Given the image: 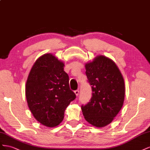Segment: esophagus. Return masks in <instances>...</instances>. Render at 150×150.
<instances>
[{"label": "esophagus", "instance_id": "34e87169", "mask_svg": "<svg viewBox=\"0 0 150 150\" xmlns=\"http://www.w3.org/2000/svg\"><path fill=\"white\" fill-rule=\"evenodd\" d=\"M75 93L76 94V96H78L79 94V90H76V91H75Z\"/></svg>", "mask_w": 150, "mask_h": 150}]
</instances>
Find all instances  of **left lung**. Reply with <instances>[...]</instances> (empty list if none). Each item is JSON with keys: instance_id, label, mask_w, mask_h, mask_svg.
Segmentation results:
<instances>
[{"instance_id": "left-lung-1", "label": "left lung", "mask_w": 150, "mask_h": 150, "mask_svg": "<svg viewBox=\"0 0 150 150\" xmlns=\"http://www.w3.org/2000/svg\"><path fill=\"white\" fill-rule=\"evenodd\" d=\"M85 69L92 93L90 102L81 108L85 120L94 126L102 127L112 122L122 108L125 82L115 63L104 56L87 63Z\"/></svg>"}]
</instances>
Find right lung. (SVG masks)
I'll list each match as a JSON object with an SVG mask.
<instances>
[{
    "mask_svg": "<svg viewBox=\"0 0 150 150\" xmlns=\"http://www.w3.org/2000/svg\"><path fill=\"white\" fill-rule=\"evenodd\" d=\"M64 63L51 54L38 58L25 85V97L33 116L47 127L58 126L67 106L76 98L70 88Z\"/></svg>",
    "mask_w": 150,
    "mask_h": 150,
    "instance_id": "right-lung-1",
    "label": "right lung"
}]
</instances>
